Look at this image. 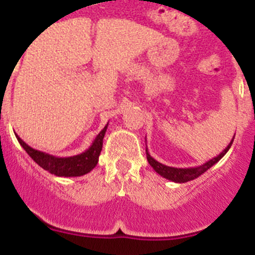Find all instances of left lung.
<instances>
[{
  "instance_id": "left-lung-1",
  "label": "left lung",
  "mask_w": 255,
  "mask_h": 255,
  "mask_svg": "<svg viewBox=\"0 0 255 255\" xmlns=\"http://www.w3.org/2000/svg\"><path fill=\"white\" fill-rule=\"evenodd\" d=\"M233 141H234V138H233V140L230 141L229 145H227V147L225 148V149L222 150V152H221L217 157L209 159V161H207L206 163L200 164V166H197V167H189V168L170 167V166L162 164V163H159L158 161H155V159L153 158L152 155L148 153V149H145V152H147L148 162H149V164L152 166L153 170H154L155 172L158 173V175H161L162 177H164V179L171 180V181H173V182H180V184H181V182H188V181H190V180L197 179V177H199L200 175H203L207 170H209V168H211L213 164L217 163V162L220 161V159L222 158L225 154H226L227 150H229L230 147H231Z\"/></svg>"
}]
</instances>
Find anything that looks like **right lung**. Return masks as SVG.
<instances>
[{
    "instance_id": "1",
    "label": "right lung",
    "mask_w": 255,
    "mask_h": 255,
    "mask_svg": "<svg viewBox=\"0 0 255 255\" xmlns=\"http://www.w3.org/2000/svg\"><path fill=\"white\" fill-rule=\"evenodd\" d=\"M107 126L108 124L103 128V130H101V132L97 135L91 147L88 148L85 152L71 155V157H56V155L48 154V153L40 152V150L29 147L28 144L17 135L16 138L20 145L30 155L31 159L37 164H39L43 170L48 171L49 173H53L56 176L76 177L91 172L97 166L101 150H102L103 138H105V134L107 131Z\"/></svg>"
}]
</instances>
